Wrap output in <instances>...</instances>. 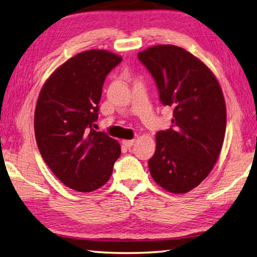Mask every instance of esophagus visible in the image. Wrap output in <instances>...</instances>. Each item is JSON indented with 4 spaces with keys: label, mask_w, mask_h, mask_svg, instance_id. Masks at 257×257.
<instances>
[{
    "label": "esophagus",
    "mask_w": 257,
    "mask_h": 257,
    "mask_svg": "<svg viewBox=\"0 0 257 257\" xmlns=\"http://www.w3.org/2000/svg\"><path fill=\"white\" fill-rule=\"evenodd\" d=\"M135 142H136V141H135V139H130V141H122V144L124 145L125 147L130 148L135 144Z\"/></svg>",
    "instance_id": "1"
}]
</instances>
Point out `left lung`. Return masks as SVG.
Segmentation results:
<instances>
[{
  "label": "left lung",
  "mask_w": 257,
  "mask_h": 257,
  "mask_svg": "<svg viewBox=\"0 0 257 257\" xmlns=\"http://www.w3.org/2000/svg\"><path fill=\"white\" fill-rule=\"evenodd\" d=\"M137 56L155 80L162 104L173 108L172 127L156 134L149 172L169 192L186 193L209 175L221 151L226 133L221 87L201 60L177 46H154Z\"/></svg>",
  "instance_id": "obj_1"
}]
</instances>
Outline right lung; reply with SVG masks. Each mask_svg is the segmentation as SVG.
<instances>
[{
    "label": "right lung",
    "mask_w": 257,
    "mask_h": 257,
    "mask_svg": "<svg viewBox=\"0 0 257 257\" xmlns=\"http://www.w3.org/2000/svg\"><path fill=\"white\" fill-rule=\"evenodd\" d=\"M120 56L94 49L74 56L51 74L39 93L35 135L51 172L78 192L109 181L121 151L119 143L93 129L105 77Z\"/></svg>",
    "instance_id": "1"
}]
</instances>
